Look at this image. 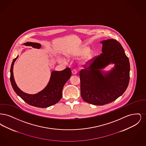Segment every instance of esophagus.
<instances>
[{
    "label": "esophagus",
    "instance_id": "esophagus-1",
    "mask_svg": "<svg viewBox=\"0 0 146 146\" xmlns=\"http://www.w3.org/2000/svg\"><path fill=\"white\" fill-rule=\"evenodd\" d=\"M72 73L73 74H77V70L76 69H74V70H72Z\"/></svg>",
    "mask_w": 146,
    "mask_h": 146
}]
</instances>
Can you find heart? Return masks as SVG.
<instances>
[{
	"mask_svg": "<svg viewBox=\"0 0 146 146\" xmlns=\"http://www.w3.org/2000/svg\"><path fill=\"white\" fill-rule=\"evenodd\" d=\"M89 50L90 49L88 47H86V46L82 47L81 48L76 50L75 53L74 54V56L76 57H80L85 55L84 58V61L85 62H87L91 59L93 56V54L92 52L88 53L89 51Z\"/></svg>",
	"mask_w": 146,
	"mask_h": 146,
	"instance_id": "b5f03b06",
	"label": "heart"
}]
</instances>
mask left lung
Listing matches in <instances>:
<instances>
[{
    "instance_id": "8db88e82",
    "label": "left lung",
    "mask_w": 146,
    "mask_h": 146,
    "mask_svg": "<svg viewBox=\"0 0 146 146\" xmlns=\"http://www.w3.org/2000/svg\"><path fill=\"white\" fill-rule=\"evenodd\" d=\"M102 43V54L94 57L79 71L81 96L86 102L103 106L124 94L130 80V63L120 43L107 39ZM110 62L116 64L110 73L100 70Z\"/></svg>"
}]
</instances>
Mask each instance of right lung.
Listing matches in <instances>:
<instances>
[{"label": "right lung", "mask_w": 146, "mask_h": 146, "mask_svg": "<svg viewBox=\"0 0 146 146\" xmlns=\"http://www.w3.org/2000/svg\"><path fill=\"white\" fill-rule=\"evenodd\" d=\"M26 46L39 49L41 45L39 44L27 42ZM18 56L14 58L10 68V82L15 92L27 104L39 107L46 108L57 104L62 98V92L64 85L72 76L70 68H67L61 71H54L51 73L50 80L46 87L42 91L35 95L26 94L20 90L15 83L13 76V66Z\"/></svg>", "instance_id": "obj_1"}]
</instances>
